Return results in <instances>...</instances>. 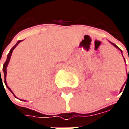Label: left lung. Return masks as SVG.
<instances>
[{"instance_id":"8db88e82","label":"left lung","mask_w":129,"mask_h":129,"mask_svg":"<svg viewBox=\"0 0 129 129\" xmlns=\"http://www.w3.org/2000/svg\"><path fill=\"white\" fill-rule=\"evenodd\" d=\"M109 42L111 43V44H112V45L113 46H115V48H118V50H120L121 51V53H122V50H121L120 48L118 47V46H116L115 44H113V43H112V42H111L110 41H109ZM122 57H123V55H122ZM123 58H124V61H125V59H124V57H123ZM125 63H126V62H125ZM126 75H127V77H128H128H129V68H128V73H126ZM127 78V79H128ZM123 87H124V85H123L122 87V88L120 89V92H121V91H122V88H123Z\"/></svg>"}]
</instances>
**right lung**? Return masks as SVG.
<instances>
[{
	"instance_id": "1",
	"label": "right lung",
	"mask_w": 129,
	"mask_h": 129,
	"mask_svg": "<svg viewBox=\"0 0 129 129\" xmlns=\"http://www.w3.org/2000/svg\"><path fill=\"white\" fill-rule=\"evenodd\" d=\"M23 40H19L18 41V42L16 43V45L14 46V47H12L11 48V50H10V51H9V54L7 55V60L5 62V63L3 64V72H4V76H5V85H6V87H7V88L9 89V90L11 91L12 94H14V96H15V97H16V96H15V94L13 93V91H11V89L9 87H8V85H7V81H6V77H7V66H8L9 63V61H10V59H11V54H12V52H13V50L15 49V48L18 45L19 43L21 42ZM0 74H1V68H0ZM2 79H1V80ZM3 83V82H2ZM22 101H24V100H22Z\"/></svg>"
}]
</instances>
